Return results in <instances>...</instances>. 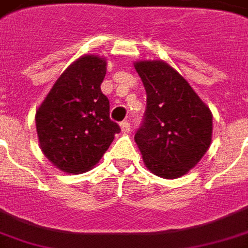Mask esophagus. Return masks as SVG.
Returning a JSON list of instances; mask_svg holds the SVG:
<instances>
[{"label": "esophagus", "mask_w": 248, "mask_h": 248, "mask_svg": "<svg viewBox=\"0 0 248 248\" xmlns=\"http://www.w3.org/2000/svg\"><path fill=\"white\" fill-rule=\"evenodd\" d=\"M121 130H122V133H129L130 130H131V126H130V122L127 119L121 122Z\"/></svg>", "instance_id": "34e87169"}]
</instances>
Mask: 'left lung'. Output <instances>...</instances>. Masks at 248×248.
Wrapping results in <instances>:
<instances>
[{"label":"left lung","mask_w":248,"mask_h":248,"mask_svg":"<svg viewBox=\"0 0 248 248\" xmlns=\"http://www.w3.org/2000/svg\"><path fill=\"white\" fill-rule=\"evenodd\" d=\"M146 108L134 140L155 176L177 178L208 150L212 114L189 83L165 62H138Z\"/></svg>","instance_id":"1"}]
</instances>
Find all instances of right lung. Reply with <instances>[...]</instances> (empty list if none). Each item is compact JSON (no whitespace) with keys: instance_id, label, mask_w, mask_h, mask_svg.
Here are the masks:
<instances>
[{"instance_id":"1","label":"right lung","mask_w":248,"mask_h":248,"mask_svg":"<svg viewBox=\"0 0 248 248\" xmlns=\"http://www.w3.org/2000/svg\"><path fill=\"white\" fill-rule=\"evenodd\" d=\"M105 75V59L82 56L64 71L36 111L41 150L63 172L90 170L121 131L100 90Z\"/></svg>"}]
</instances>
